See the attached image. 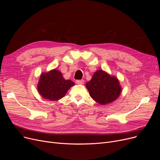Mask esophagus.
<instances>
[{"label":"esophagus","mask_w":160,"mask_h":160,"mask_svg":"<svg viewBox=\"0 0 160 160\" xmlns=\"http://www.w3.org/2000/svg\"><path fill=\"white\" fill-rule=\"evenodd\" d=\"M76 83H77V84H83V83H84V80H76Z\"/></svg>","instance_id":"esophagus-1"}]
</instances>
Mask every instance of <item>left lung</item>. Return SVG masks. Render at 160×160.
Listing matches in <instances>:
<instances>
[{
	"label": "left lung",
	"mask_w": 160,
	"mask_h": 160,
	"mask_svg": "<svg viewBox=\"0 0 160 160\" xmlns=\"http://www.w3.org/2000/svg\"><path fill=\"white\" fill-rule=\"evenodd\" d=\"M86 86L91 97L101 105L113 102L121 92L118 79L102 70L97 71Z\"/></svg>",
	"instance_id": "1"
}]
</instances>
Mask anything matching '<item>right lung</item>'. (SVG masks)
Masks as SVG:
<instances>
[{
	"instance_id": "right-lung-1",
	"label": "right lung",
	"mask_w": 160,
	"mask_h": 160,
	"mask_svg": "<svg viewBox=\"0 0 160 160\" xmlns=\"http://www.w3.org/2000/svg\"><path fill=\"white\" fill-rule=\"evenodd\" d=\"M74 83L65 80L59 71L53 69L42 73L38 84L39 93L45 99L56 101L63 98Z\"/></svg>"
}]
</instances>
